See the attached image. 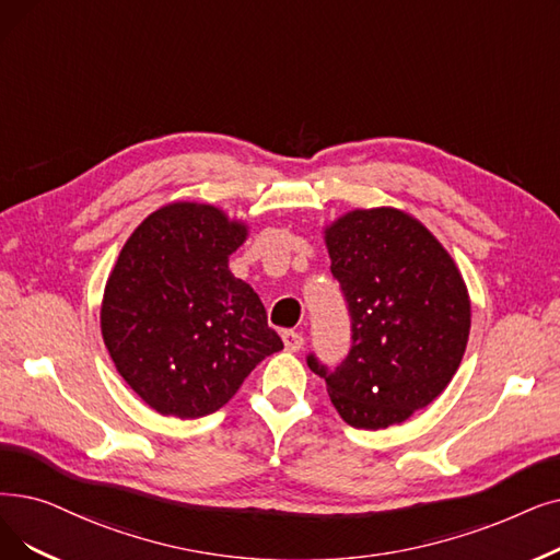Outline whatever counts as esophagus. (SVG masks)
I'll use <instances>...</instances> for the list:
<instances>
[{
  "mask_svg": "<svg viewBox=\"0 0 560 560\" xmlns=\"http://www.w3.org/2000/svg\"><path fill=\"white\" fill-rule=\"evenodd\" d=\"M281 338H283V346H285V350H290V352H298V350L304 346V338H302V334H300V331L285 329V331L281 334Z\"/></svg>",
  "mask_w": 560,
  "mask_h": 560,
  "instance_id": "esophagus-1",
  "label": "esophagus"
}]
</instances>
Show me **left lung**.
I'll return each mask as SVG.
<instances>
[{"mask_svg": "<svg viewBox=\"0 0 560 560\" xmlns=\"http://www.w3.org/2000/svg\"><path fill=\"white\" fill-rule=\"evenodd\" d=\"M331 275L350 313V352L308 369L352 428L402 423L453 380L467 348L471 304L453 258L394 208L354 210L325 231Z\"/></svg>", "mask_w": 560, "mask_h": 560, "instance_id": "8db88e82", "label": "left lung"}]
</instances>
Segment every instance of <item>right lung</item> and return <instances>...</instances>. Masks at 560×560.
<instances>
[{
  "mask_svg": "<svg viewBox=\"0 0 560 560\" xmlns=\"http://www.w3.org/2000/svg\"><path fill=\"white\" fill-rule=\"evenodd\" d=\"M247 229L203 203L149 214L105 285L103 338L132 392L164 417L224 407L265 357L283 348L229 256Z\"/></svg>",
  "mask_w": 560,
  "mask_h": 560,
  "instance_id": "right-lung-1",
  "label": "right lung"
}]
</instances>
